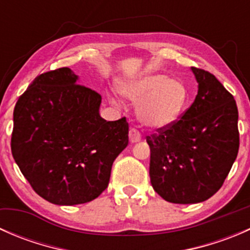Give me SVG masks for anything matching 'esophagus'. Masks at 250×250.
<instances>
[{
    "mask_svg": "<svg viewBox=\"0 0 250 250\" xmlns=\"http://www.w3.org/2000/svg\"><path fill=\"white\" fill-rule=\"evenodd\" d=\"M141 140V134L137 128H132L129 130V141L130 143H138Z\"/></svg>",
    "mask_w": 250,
    "mask_h": 250,
    "instance_id": "obj_1",
    "label": "esophagus"
}]
</instances>
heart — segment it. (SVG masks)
Returning a JSON list of instances; mask_svg holds the SVG:
<instances>
[{"label": "heart", "instance_id": "b5f03b06", "mask_svg": "<svg viewBox=\"0 0 250 250\" xmlns=\"http://www.w3.org/2000/svg\"><path fill=\"white\" fill-rule=\"evenodd\" d=\"M120 90L132 102H139L138 118L143 125L156 129L175 123L188 100L185 84L163 74L144 75L122 83Z\"/></svg>", "mask_w": 250, "mask_h": 250}]
</instances>
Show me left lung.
Returning a JSON list of instances; mask_svg holds the SVG:
<instances>
[{
    "mask_svg": "<svg viewBox=\"0 0 250 250\" xmlns=\"http://www.w3.org/2000/svg\"><path fill=\"white\" fill-rule=\"evenodd\" d=\"M198 92L172 125L146 137L153 190L170 203L210 198L223 186L239 148L238 110L231 93L206 70L191 67Z\"/></svg>",
    "mask_w": 250,
    "mask_h": 250,
    "instance_id": "1",
    "label": "left lung"
}]
</instances>
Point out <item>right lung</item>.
I'll return each mask as SVG.
<instances>
[{
  "mask_svg": "<svg viewBox=\"0 0 250 250\" xmlns=\"http://www.w3.org/2000/svg\"><path fill=\"white\" fill-rule=\"evenodd\" d=\"M69 67L37 76L18 99L11 148L35 192L58 206L95 200L128 145L125 117H100L99 93Z\"/></svg>",
  "mask_w": 250,
  "mask_h": 250,
  "instance_id": "right-lung-1",
  "label": "right lung"
}]
</instances>
